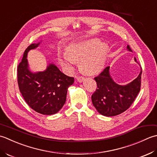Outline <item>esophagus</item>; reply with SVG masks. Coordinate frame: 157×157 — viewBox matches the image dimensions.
Here are the masks:
<instances>
[{
    "label": "esophagus",
    "mask_w": 157,
    "mask_h": 157,
    "mask_svg": "<svg viewBox=\"0 0 157 157\" xmlns=\"http://www.w3.org/2000/svg\"><path fill=\"white\" fill-rule=\"evenodd\" d=\"M76 78H77L78 82H82L83 80H84V77H83V76H76Z\"/></svg>",
    "instance_id": "esophagus-1"
}]
</instances>
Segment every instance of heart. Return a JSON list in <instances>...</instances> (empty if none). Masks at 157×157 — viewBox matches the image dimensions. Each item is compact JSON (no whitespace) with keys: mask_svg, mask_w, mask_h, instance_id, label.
Returning <instances> with one entry per match:
<instances>
[{"mask_svg":"<svg viewBox=\"0 0 157 157\" xmlns=\"http://www.w3.org/2000/svg\"><path fill=\"white\" fill-rule=\"evenodd\" d=\"M108 53V46L100 43L98 39L72 44L68 49V54L60 58L62 64L70 68L76 62H81L80 66L85 72L95 74L103 68Z\"/></svg>","mask_w":157,"mask_h":157,"instance_id":"1","label":"heart"}]
</instances>
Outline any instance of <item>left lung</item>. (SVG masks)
Returning a JSON list of instances; mask_svg holds the SVG:
<instances>
[{
  "label": "left lung",
  "instance_id": "8db88e82",
  "mask_svg": "<svg viewBox=\"0 0 157 157\" xmlns=\"http://www.w3.org/2000/svg\"><path fill=\"white\" fill-rule=\"evenodd\" d=\"M127 49L132 52L129 45ZM109 68H105L94 78L97 89L91 95V100L99 113L105 117H113L127 110L135 100L141 88L142 71L134 81L122 86L112 79Z\"/></svg>",
  "mask_w": 157,
  "mask_h": 157
}]
</instances>
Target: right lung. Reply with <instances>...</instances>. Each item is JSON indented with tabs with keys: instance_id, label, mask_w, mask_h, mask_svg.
Segmentation results:
<instances>
[{
	"instance_id": "add662e5",
	"label": "right lung",
	"mask_w": 157,
	"mask_h": 157,
	"mask_svg": "<svg viewBox=\"0 0 157 157\" xmlns=\"http://www.w3.org/2000/svg\"><path fill=\"white\" fill-rule=\"evenodd\" d=\"M38 44H31L25 50L17 67V83L24 100L32 109L52 115L64 105L67 90L74 82V77L66 76L53 64H49L44 72L32 73L28 68L27 53Z\"/></svg>"
}]
</instances>
